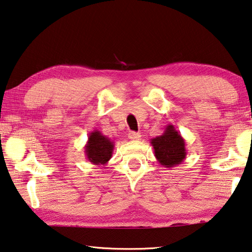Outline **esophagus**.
I'll return each instance as SVG.
<instances>
[{"mask_svg": "<svg viewBox=\"0 0 252 252\" xmlns=\"http://www.w3.org/2000/svg\"><path fill=\"white\" fill-rule=\"evenodd\" d=\"M129 138L133 141H138L141 139V133H139V132L131 131V132H129Z\"/></svg>", "mask_w": 252, "mask_h": 252, "instance_id": "esophagus-1", "label": "esophagus"}]
</instances>
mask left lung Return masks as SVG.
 Listing matches in <instances>:
<instances>
[{"label": "left lung", "instance_id": "left-lung-1", "mask_svg": "<svg viewBox=\"0 0 252 252\" xmlns=\"http://www.w3.org/2000/svg\"><path fill=\"white\" fill-rule=\"evenodd\" d=\"M151 144L155 158L164 167L172 168L186 158L185 140L172 125H168L161 135L151 140Z\"/></svg>", "mask_w": 252, "mask_h": 252}]
</instances>
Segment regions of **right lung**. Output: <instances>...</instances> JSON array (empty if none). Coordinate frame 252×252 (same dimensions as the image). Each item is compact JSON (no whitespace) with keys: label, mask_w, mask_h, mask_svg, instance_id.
I'll use <instances>...</instances> for the list:
<instances>
[{"label":"right lung","mask_w":252,"mask_h":252,"mask_svg":"<svg viewBox=\"0 0 252 252\" xmlns=\"http://www.w3.org/2000/svg\"><path fill=\"white\" fill-rule=\"evenodd\" d=\"M114 143L101 132L94 130L88 136L85 145V155L88 161L94 165H106L111 158Z\"/></svg>","instance_id":"right-lung-1"}]
</instances>
